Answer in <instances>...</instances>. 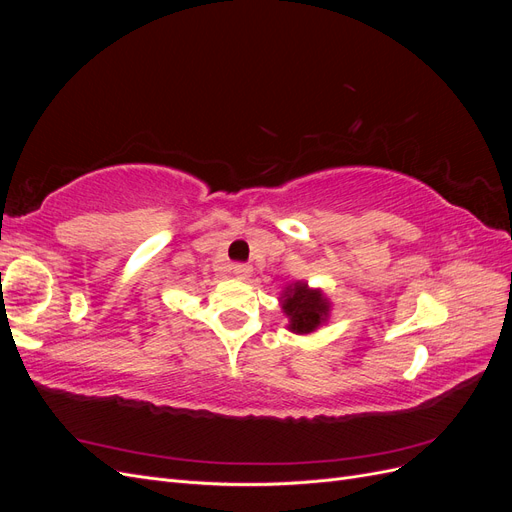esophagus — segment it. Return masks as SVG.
Here are the masks:
<instances>
[{
  "label": "esophagus",
  "instance_id": "obj_1",
  "mask_svg": "<svg viewBox=\"0 0 512 512\" xmlns=\"http://www.w3.org/2000/svg\"><path fill=\"white\" fill-rule=\"evenodd\" d=\"M232 275H235L237 280L245 282V280H250V277H252V267L250 265H235V267H232Z\"/></svg>",
  "mask_w": 512,
  "mask_h": 512
}]
</instances>
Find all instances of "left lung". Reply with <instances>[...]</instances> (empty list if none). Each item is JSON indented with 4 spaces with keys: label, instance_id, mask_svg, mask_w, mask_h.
Segmentation results:
<instances>
[{
    "label": "left lung",
    "instance_id": "left-lung-1",
    "mask_svg": "<svg viewBox=\"0 0 512 512\" xmlns=\"http://www.w3.org/2000/svg\"><path fill=\"white\" fill-rule=\"evenodd\" d=\"M282 312L288 318V331L297 335H309L318 331L331 318L333 303L320 288H312L307 282H292L282 290Z\"/></svg>",
    "mask_w": 512,
    "mask_h": 512
}]
</instances>
